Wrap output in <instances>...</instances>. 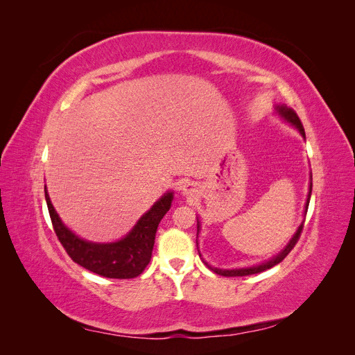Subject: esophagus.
Returning a JSON list of instances; mask_svg holds the SVG:
<instances>
[{"mask_svg": "<svg viewBox=\"0 0 355 355\" xmlns=\"http://www.w3.org/2000/svg\"><path fill=\"white\" fill-rule=\"evenodd\" d=\"M182 191H184V196H188V197H191V196H194V188H192V185L191 184H187V185H184V188H182Z\"/></svg>", "mask_w": 355, "mask_h": 355, "instance_id": "34e87169", "label": "esophagus"}]
</instances>
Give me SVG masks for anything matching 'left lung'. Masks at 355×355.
<instances>
[{
  "instance_id": "8db88e82",
  "label": "left lung",
  "mask_w": 355,
  "mask_h": 355,
  "mask_svg": "<svg viewBox=\"0 0 355 355\" xmlns=\"http://www.w3.org/2000/svg\"><path fill=\"white\" fill-rule=\"evenodd\" d=\"M277 110H278V112L282 114V116H284L287 121L292 123V124L297 128V130L300 132V135H302V136L305 137L304 125H302V123H300L297 114H296L292 108H287V106L284 105V106H278ZM311 191H313V182H311V184H309V196H308V201H306V209H305V211L308 210V204H309V198H311ZM197 228H200V227H197ZM302 230H304V223L300 225V227L297 228V231H296V234H295V237H293L292 240H290V243L286 245V249H284L280 254L275 256L274 259H271L270 262H266V263L257 265V266H253V268H243V270H218V268H211V266H209L207 263H206V265L210 268V270H211L213 272H216L218 275H222V277H244V275L259 274V272H262V271L270 270V268L275 266L277 263L283 262L284 257H286L290 252H292V249H293V247L296 245V243L299 241V239H300V234H302Z\"/></svg>"
}]
</instances>
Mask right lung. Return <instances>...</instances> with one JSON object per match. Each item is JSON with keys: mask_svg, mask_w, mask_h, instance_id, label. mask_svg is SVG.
Wrapping results in <instances>:
<instances>
[{"mask_svg": "<svg viewBox=\"0 0 355 355\" xmlns=\"http://www.w3.org/2000/svg\"><path fill=\"white\" fill-rule=\"evenodd\" d=\"M171 200H173V194L167 192L154 204L151 210L139 219L136 227L125 239L111 244H94L80 240L68 228L63 227L46 192L53 230L71 259L101 277L118 278V280H128L145 271L153 256L158 223L168 211Z\"/></svg>", "mask_w": 355, "mask_h": 355, "instance_id": "right-lung-1", "label": "right lung"}]
</instances>
